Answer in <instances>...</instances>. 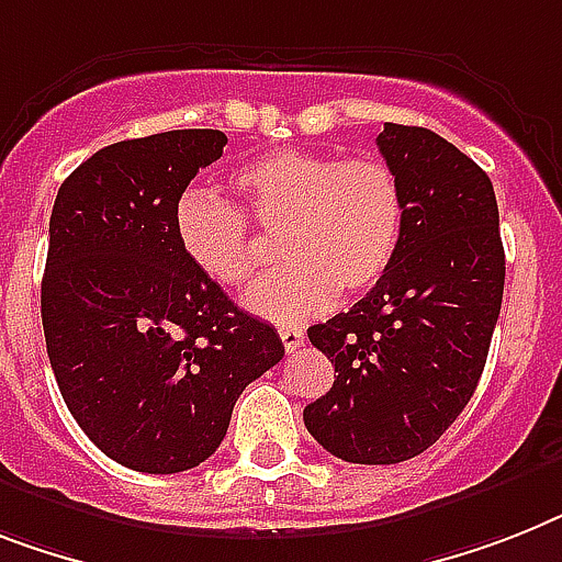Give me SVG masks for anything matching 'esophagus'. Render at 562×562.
<instances>
[{
    "label": "esophagus",
    "mask_w": 562,
    "mask_h": 562,
    "mask_svg": "<svg viewBox=\"0 0 562 562\" xmlns=\"http://www.w3.org/2000/svg\"><path fill=\"white\" fill-rule=\"evenodd\" d=\"M278 336H281V341H284L286 353H292V350H299V347L304 345V330H301V327H295V324L278 327Z\"/></svg>",
    "instance_id": "obj_1"
}]
</instances>
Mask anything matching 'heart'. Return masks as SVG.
<instances>
[{
  "label": "heart",
  "mask_w": 562,
  "mask_h": 562,
  "mask_svg": "<svg viewBox=\"0 0 562 562\" xmlns=\"http://www.w3.org/2000/svg\"><path fill=\"white\" fill-rule=\"evenodd\" d=\"M238 206L189 189L171 209L183 258L212 284L240 290L258 272L247 217L278 238L284 270L255 286L247 307L272 322H304L333 299H356L391 272L405 232V194L391 166L278 148L232 175Z\"/></svg>",
  "instance_id": "obj_1"
}]
</instances>
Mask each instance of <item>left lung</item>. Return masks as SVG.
I'll return each instance as SVG.
<instances>
[{
  "label": "left lung",
  "mask_w": 562,
  "mask_h": 562,
  "mask_svg": "<svg viewBox=\"0 0 562 562\" xmlns=\"http://www.w3.org/2000/svg\"><path fill=\"white\" fill-rule=\"evenodd\" d=\"M379 151L405 194L391 272L347 313L307 330L336 382L304 407L324 451L359 465L419 457L471 402L505 284L488 175L419 125L384 123Z\"/></svg>",
  "instance_id": "8db88e82"
}]
</instances>
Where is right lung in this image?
<instances>
[{"label": "right lung", "instance_id": "right-lung-1", "mask_svg": "<svg viewBox=\"0 0 562 562\" xmlns=\"http://www.w3.org/2000/svg\"><path fill=\"white\" fill-rule=\"evenodd\" d=\"M217 128L111 143L59 187L42 327L86 437L143 474L217 451L249 382L284 359L276 327L235 307L178 249L171 209L224 155Z\"/></svg>", "mask_w": 562, "mask_h": 562}]
</instances>
